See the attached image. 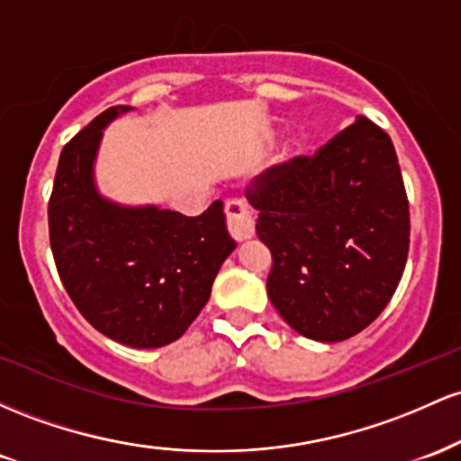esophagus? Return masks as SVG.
Segmentation results:
<instances>
[{
  "mask_svg": "<svg viewBox=\"0 0 461 461\" xmlns=\"http://www.w3.org/2000/svg\"><path fill=\"white\" fill-rule=\"evenodd\" d=\"M226 221H229V232L235 241H246L255 235V220H252L248 206L241 200H229L226 203Z\"/></svg>",
  "mask_w": 461,
  "mask_h": 461,
  "instance_id": "esophagus-1",
  "label": "esophagus"
}]
</instances>
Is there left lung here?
<instances>
[{
    "label": "left lung",
    "instance_id": "1",
    "mask_svg": "<svg viewBox=\"0 0 461 461\" xmlns=\"http://www.w3.org/2000/svg\"><path fill=\"white\" fill-rule=\"evenodd\" d=\"M272 252L267 296L296 333L342 342L394 296L410 250V204L392 139L357 117L309 157L261 174L248 194Z\"/></svg>",
    "mask_w": 461,
    "mask_h": 461
}]
</instances>
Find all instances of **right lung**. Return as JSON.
Returning <instances> with one entry per match:
<instances>
[{
  "mask_svg": "<svg viewBox=\"0 0 461 461\" xmlns=\"http://www.w3.org/2000/svg\"><path fill=\"white\" fill-rule=\"evenodd\" d=\"M132 106H111L60 152L50 198V244L60 281L93 329L131 348L176 342L209 303L237 244L220 200L187 217L126 206L95 185L104 128Z\"/></svg>",
  "mask_w": 461,
  "mask_h": 461,
  "instance_id": "1",
  "label": "right lung"
}]
</instances>
